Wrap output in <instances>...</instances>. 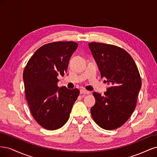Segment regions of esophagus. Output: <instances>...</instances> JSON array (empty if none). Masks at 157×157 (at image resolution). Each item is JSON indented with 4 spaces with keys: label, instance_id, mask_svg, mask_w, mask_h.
Segmentation results:
<instances>
[{
    "label": "esophagus",
    "instance_id": "obj_1",
    "mask_svg": "<svg viewBox=\"0 0 157 157\" xmlns=\"http://www.w3.org/2000/svg\"><path fill=\"white\" fill-rule=\"evenodd\" d=\"M80 93L81 94H89L90 92L87 91V90H84V89H81L80 90Z\"/></svg>",
    "mask_w": 157,
    "mask_h": 157
}]
</instances>
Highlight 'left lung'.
Returning a JSON list of instances; mask_svg holds the SVG:
<instances>
[{
  "mask_svg": "<svg viewBox=\"0 0 157 157\" xmlns=\"http://www.w3.org/2000/svg\"><path fill=\"white\" fill-rule=\"evenodd\" d=\"M88 46L101 77H105L109 85L105 96L93 93L96 103L90 109L92 117L103 129H117L136 108L141 87L138 69L131 56L120 47L98 42H90Z\"/></svg>",
  "mask_w": 157,
  "mask_h": 157,
  "instance_id": "left-lung-1",
  "label": "left lung"
}]
</instances>
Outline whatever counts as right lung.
<instances>
[{"instance_id":"right-lung-1","label":"right lung","mask_w":157,"mask_h":157,"mask_svg":"<svg viewBox=\"0 0 157 157\" xmlns=\"http://www.w3.org/2000/svg\"><path fill=\"white\" fill-rule=\"evenodd\" d=\"M75 42H55L41 46L28 61L23 74L25 98L33 118L45 129L54 130L67 122L79 96L77 88H59L57 78L63 77Z\"/></svg>"}]
</instances>
